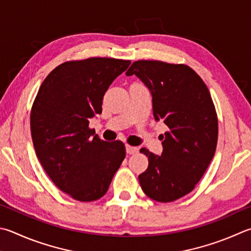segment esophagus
Returning <instances> with one entry per match:
<instances>
[{"label": "esophagus", "instance_id": "esophagus-1", "mask_svg": "<svg viewBox=\"0 0 251 251\" xmlns=\"http://www.w3.org/2000/svg\"><path fill=\"white\" fill-rule=\"evenodd\" d=\"M126 152L128 154H134L138 152V148L137 147H133V146L126 145Z\"/></svg>", "mask_w": 251, "mask_h": 251}]
</instances>
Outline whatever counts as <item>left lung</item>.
Listing matches in <instances>:
<instances>
[{"mask_svg":"<svg viewBox=\"0 0 251 251\" xmlns=\"http://www.w3.org/2000/svg\"><path fill=\"white\" fill-rule=\"evenodd\" d=\"M133 75L151 93L154 120L169 128L161 135V156L140 149L149 161L138 176L140 186L154 201H176L194 189L215 153V106L203 80L185 65L139 60L126 72Z\"/></svg>","mask_w":251,"mask_h":251,"instance_id":"1","label":"left lung"}]
</instances>
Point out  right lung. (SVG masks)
I'll list each match as a JSON object with an SVG mask.
<instances>
[{
	"instance_id": "obj_1",
	"label": "right lung",
	"mask_w": 251,
	"mask_h": 251,
	"mask_svg": "<svg viewBox=\"0 0 251 251\" xmlns=\"http://www.w3.org/2000/svg\"><path fill=\"white\" fill-rule=\"evenodd\" d=\"M129 65L114 58L62 63L44 80L31 107L36 154L53 183L78 201L102 198L126 156L122 141L100 139L89 123L102 113L108 86Z\"/></svg>"
}]
</instances>
